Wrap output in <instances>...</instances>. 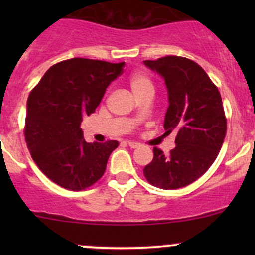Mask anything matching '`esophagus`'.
Masks as SVG:
<instances>
[{
	"label": "esophagus",
	"instance_id": "esophagus-1",
	"mask_svg": "<svg viewBox=\"0 0 255 255\" xmlns=\"http://www.w3.org/2000/svg\"><path fill=\"white\" fill-rule=\"evenodd\" d=\"M128 145H129L130 148L135 149V148H139L140 144H139V143H137V142H132V140H130V142H128Z\"/></svg>",
	"mask_w": 255,
	"mask_h": 255
}]
</instances>
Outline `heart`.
<instances>
[{"label":"heart","instance_id":"1","mask_svg":"<svg viewBox=\"0 0 255 255\" xmlns=\"http://www.w3.org/2000/svg\"><path fill=\"white\" fill-rule=\"evenodd\" d=\"M128 84H129L133 94L139 99L143 96H153L154 91H155L153 80L143 70L134 71L128 79Z\"/></svg>","mask_w":255,"mask_h":255}]
</instances>
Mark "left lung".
I'll use <instances>...</instances> for the list:
<instances>
[{
	"label": "left lung",
	"instance_id": "obj_1",
	"mask_svg": "<svg viewBox=\"0 0 255 255\" xmlns=\"http://www.w3.org/2000/svg\"><path fill=\"white\" fill-rule=\"evenodd\" d=\"M144 64L165 80L169 107L164 128L165 134L176 132L170 154L154 146L153 161L144 168V176L153 186L180 189L204 175L220 153L227 132L222 99L194 60L168 55Z\"/></svg>",
	"mask_w": 255,
	"mask_h": 255
}]
</instances>
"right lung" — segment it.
Segmentation results:
<instances>
[{"label": "right lung", "mask_w": 255, "mask_h": 255, "mask_svg": "<svg viewBox=\"0 0 255 255\" xmlns=\"http://www.w3.org/2000/svg\"><path fill=\"white\" fill-rule=\"evenodd\" d=\"M125 63L73 58L56 63L30 91L24 138L33 160L64 189L81 191L99 181L117 140L86 143L80 128L95 112Z\"/></svg>", "instance_id": "right-lung-1"}]
</instances>
